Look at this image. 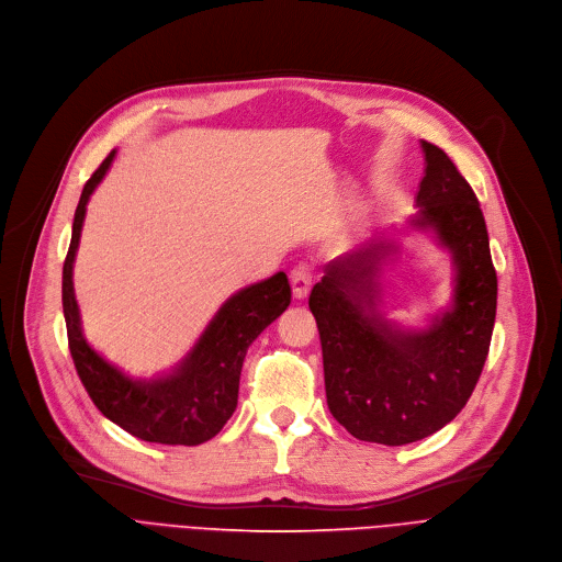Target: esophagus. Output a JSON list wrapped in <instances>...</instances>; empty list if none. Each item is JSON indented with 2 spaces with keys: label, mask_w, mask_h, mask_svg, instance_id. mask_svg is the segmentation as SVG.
Segmentation results:
<instances>
[{
  "label": "esophagus",
  "mask_w": 562,
  "mask_h": 562,
  "mask_svg": "<svg viewBox=\"0 0 562 562\" xmlns=\"http://www.w3.org/2000/svg\"><path fill=\"white\" fill-rule=\"evenodd\" d=\"M291 289H293V295L295 297H304L310 291H312V284H314V269L310 265H297L293 267L291 271Z\"/></svg>",
  "instance_id": "1"
}]
</instances>
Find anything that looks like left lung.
<instances>
[{"instance_id": "1", "label": "left lung", "mask_w": 562, "mask_h": 562, "mask_svg": "<svg viewBox=\"0 0 562 562\" xmlns=\"http://www.w3.org/2000/svg\"><path fill=\"white\" fill-rule=\"evenodd\" d=\"M424 151L415 226L432 228L452 252V310L426 331L387 323L376 310V265L390 250L383 241L340 255L310 295L329 413L356 439L385 446L419 441L459 415L486 363L497 307L480 201L441 147L424 140Z\"/></svg>"}]
</instances>
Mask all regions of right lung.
<instances>
[{
    "label": "right lung",
    "mask_w": 562,
    "mask_h": 562,
    "mask_svg": "<svg viewBox=\"0 0 562 562\" xmlns=\"http://www.w3.org/2000/svg\"><path fill=\"white\" fill-rule=\"evenodd\" d=\"M112 159L114 151L82 188L63 267V310L71 359L93 405L110 422L143 441L196 446L213 439L235 413L246 349L289 307L291 286L284 273H276L235 293L172 374L149 381L123 374L87 345L71 280L87 201Z\"/></svg>",
    "instance_id": "add662e5"
}]
</instances>
